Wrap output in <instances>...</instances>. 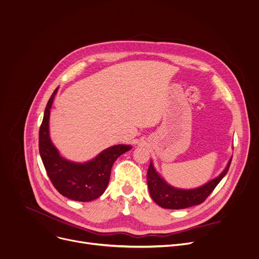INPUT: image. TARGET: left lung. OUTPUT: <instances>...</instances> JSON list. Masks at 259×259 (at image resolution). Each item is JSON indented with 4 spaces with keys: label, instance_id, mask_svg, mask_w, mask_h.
I'll list each match as a JSON object with an SVG mask.
<instances>
[{
    "label": "left lung",
    "instance_id": "obj_1",
    "mask_svg": "<svg viewBox=\"0 0 259 259\" xmlns=\"http://www.w3.org/2000/svg\"><path fill=\"white\" fill-rule=\"evenodd\" d=\"M231 161L232 158L229 160L227 167L218 178L199 188L191 190L177 189L166 184L156 173L152 163L150 162L147 170V186L150 196L159 206L169 209H183L200 204L209 196V194L227 174Z\"/></svg>",
    "mask_w": 259,
    "mask_h": 259
}]
</instances>
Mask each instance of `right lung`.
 <instances>
[{
  "mask_svg": "<svg viewBox=\"0 0 259 259\" xmlns=\"http://www.w3.org/2000/svg\"><path fill=\"white\" fill-rule=\"evenodd\" d=\"M57 92L58 88L47 104L39 128V154L51 182L63 196L75 201H92L107 189L115 160L132 147L123 144L109 147L86 163H75L60 156L49 136L50 110Z\"/></svg>",
  "mask_w": 259,
  "mask_h": 259,
  "instance_id": "add662e5",
  "label": "right lung"
}]
</instances>
